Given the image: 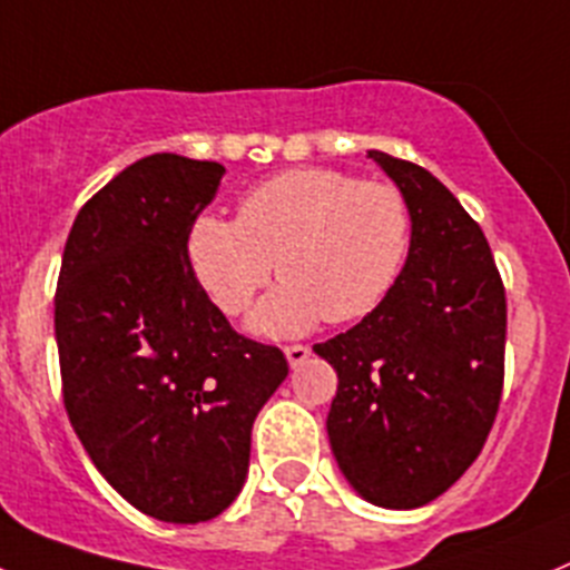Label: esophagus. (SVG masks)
Instances as JSON below:
<instances>
[{"label":"esophagus","instance_id":"esophagus-1","mask_svg":"<svg viewBox=\"0 0 570 570\" xmlns=\"http://www.w3.org/2000/svg\"><path fill=\"white\" fill-rule=\"evenodd\" d=\"M285 357H288L291 366H299V363H305L307 357H311V346H307V344H288V346H285Z\"/></svg>","mask_w":570,"mask_h":570}]
</instances>
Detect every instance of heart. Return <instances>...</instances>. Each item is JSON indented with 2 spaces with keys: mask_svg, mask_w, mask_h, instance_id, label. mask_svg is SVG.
Listing matches in <instances>:
<instances>
[{
  "mask_svg": "<svg viewBox=\"0 0 570 570\" xmlns=\"http://www.w3.org/2000/svg\"><path fill=\"white\" fill-rule=\"evenodd\" d=\"M414 248V209L400 187L327 167H296L248 189L237 220L200 215L187 263L224 316H240L268 285L254 330L296 335L372 316L392 296Z\"/></svg>",
  "mask_w": 570,
  "mask_h": 570,
  "instance_id": "heart-1",
  "label": "heart"
}]
</instances>
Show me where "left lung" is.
<instances>
[{
    "instance_id": "obj_1",
    "label": "left lung",
    "mask_w": 570,
    "mask_h": 570,
    "mask_svg": "<svg viewBox=\"0 0 570 570\" xmlns=\"http://www.w3.org/2000/svg\"><path fill=\"white\" fill-rule=\"evenodd\" d=\"M414 209L392 296L316 344L338 375L327 433L366 501L416 509L479 459L503 392L507 291L481 226L414 161L370 150Z\"/></svg>"
}]
</instances>
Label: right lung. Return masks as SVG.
I'll use <instances>...</instances> for the list:
<instances>
[{"instance_id":"1","label":"right lung","mask_w":570,"mask_h":570,"mask_svg":"<svg viewBox=\"0 0 570 570\" xmlns=\"http://www.w3.org/2000/svg\"><path fill=\"white\" fill-rule=\"evenodd\" d=\"M226 167L134 161L75 218L56 288L63 409L102 479L139 512L200 523L243 490L254 416L288 377L237 333L187 263Z\"/></svg>"}]
</instances>
